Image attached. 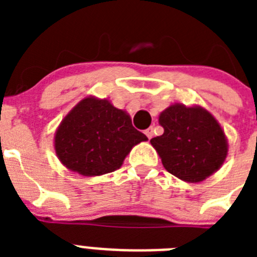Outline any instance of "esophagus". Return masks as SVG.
Here are the masks:
<instances>
[{"label":"esophagus","mask_w":257,"mask_h":257,"mask_svg":"<svg viewBox=\"0 0 257 257\" xmlns=\"http://www.w3.org/2000/svg\"><path fill=\"white\" fill-rule=\"evenodd\" d=\"M145 135L148 136V139H151L152 136H153V127H149V128H147V130H145Z\"/></svg>","instance_id":"obj_1"}]
</instances>
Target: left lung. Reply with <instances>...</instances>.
Returning <instances> with one entry per match:
<instances>
[{
	"label": "left lung",
	"instance_id": "obj_1",
	"mask_svg": "<svg viewBox=\"0 0 257 257\" xmlns=\"http://www.w3.org/2000/svg\"><path fill=\"white\" fill-rule=\"evenodd\" d=\"M163 134L151 140L170 174L199 183L216 172L228 156V140L216 118L199 105L172 104L160 114Z\"/></svg>",
	"mask_w": 257,
	"mask_h": 257
}]
</instances>
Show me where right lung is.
<instances>
[{
  "mask_svg": "<svg viewBox=\"0 0 257 257\" xmlns=\"http://www.w3.org/2000/svg\"><path fill=\"white\" fill-rule=\"evenodd\" d=\"M147 140L127 112L108 99L87 96L63 118L54 147L68 170L91 178L119 169L131 149Z\"/></svg>",
  "mask_w": 257,
  "mask_h": 257,
  "instance_id": "1",
  "label": "right lung"
}]
</instances>
